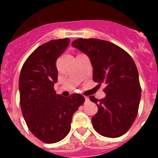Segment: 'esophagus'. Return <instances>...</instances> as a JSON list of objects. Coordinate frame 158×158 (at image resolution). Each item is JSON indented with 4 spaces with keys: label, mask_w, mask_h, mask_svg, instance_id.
<instances>
[{
    "label": "esophagus",
    "mask_w": 158,
    "mask_h": 158,
    "mask_svg": "<svg viewBox=\"0 0 158 158\" xmlns=\"http://www.w3.org/2000/svg\"><path fill=\"white\" fill-rule=\"evenodd\" d=\"M84 98H85V101L89 102V97H84Z\"/></svg>",
    "instance_id": "esophagus-1"
}]
</instances>
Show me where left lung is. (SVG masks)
<instances>
[{
    "label": "left lung",
    "mask_w": 158,
    "mask_h": 158,
    "mask_svg": "<svg viewBox=\"0 0 158 158\" xmlns=\"http://www.w3.org/2000/svg\"><path fill=\"white\" fill-rule=\"evenodd\" d=\"M89 57L93 65V79L104 84V98L90 96L98 110L92 118L94 130L104 137L125 135L137 116L141 87L134 60L114 43L97 38H79L72 43Z\"/></svg>",
    "instance_id": "1"
}]
</instances>
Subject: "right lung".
Returning <instances> with one entry per match:
<instances>
[{
    "label": "right lung",
    "mask_w": 158,
    "mask_h": 158,
    "mask_svg": "<svg viewBox=\"0 0 158 158\" xmlns=\"http://www.w3.org/2000/svg\"><path fill=\"white\" fill-rule=\"evenodd\" d=\"M69 43V38H64L38 47L26 60L19 74L24 120L33 135L47 143L59 142L69 134L72 116L85 101L81 94L62 97L54 90L58 78L56 61Z\"/></svg>",
    "instance_id": "obj_1"
}]
</instances>
